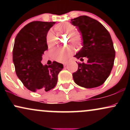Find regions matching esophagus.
I'll return each instance as SVG.
<instances>
[{"instance_id":"esophagus-1","label":"esophagus","mask_w":130,"mask_h":130,"mask_svg":"<svg viewBox=\"0 0 130 130\" xmlns=\"http://www.w3.org/2000/svg\"><path fill=\"white\" fill-rule=\"evenodd\" d=\"M67 64H68V63H67V62H63V65L64 67H66L67 65Z\"/></svg>"}]
</instances>
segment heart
I'll return each mask as SVG.
<instances>
[{"label":"heart","mask_w":130,"mask_h":130,"mask_svg":"<svg viewBox=\"0 0 130 130\" xmlns=\"http://www.w3.org/2000/svg\"><path fill=\"white\" fill-rule=\"evenodd\" d=\"M57 32L63 34H68L70 40L76 49L78 50L82 46L83 37L81 34L77 31H73L74 26L68 22H63L57 24L54 27ZM46 43L49 47H52L56 44V38L52 30H50L46 35ZM73 53V50L71 47L66 49L58 48L53 50L51 53L52 58L58 62H63L68 56Z\"/></svg>","instance_id":"obj_1"}]
</instances>
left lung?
I'll list each match as a JSON object with an SVG mask.
<instances>
[{"mask_svg": "<svg viewBox=\"0 0 130 130\" xmlns=\"http://www.w3.org/2000/svg\"><path fill=\"white\" fill-rule=\"evenodd\" d=\"M71 23L78 29L83 37V47L74 56L86 63H78L77 71L73 73L74 83L87 89L102 85L112 69L116 56L109 33L96 19L80 16L71 19Z\"/></svg>", "mask_w": 130, "mask_h": 130, "instance_id": "left-lung-1", "label": "left lung"}]
</instances>
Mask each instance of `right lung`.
I'll use <instances>...</instances> for the list:
<instances>
[{
    "label": "right lung",
    "instance_id": "obj_1",
    "mask_svg": "<svg viewBox=\"0 0 130 130\" xmlns=\"http://www.w3.org/2000/svg\"><path fill=\"white\" fill-rule=\"evenodd\" d=\"M55 22L33 21L19 31L14 40L13 61L16 73L24 86L34 92H47L56 86L63 64L54 61L43 65L42 56L47 50L46 35Z\"/></svg>",
    "mask_w": 130,
    "mask_h": 130
}]
</instances>
